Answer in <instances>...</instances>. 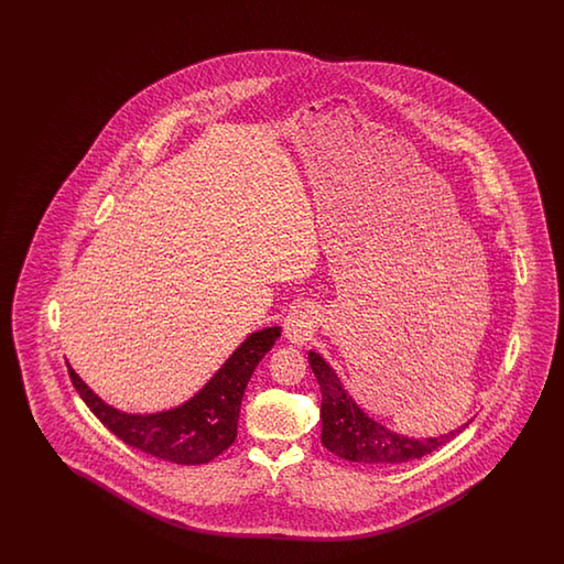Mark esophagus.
Returning <instances> with one entry per match:
<instances>
[{
    "label": "esophagus",
    "instance_id": "34e87169",
    "mask_svg": "<svg viewBox=\"0 0 564 564\" xmlns=\"http://www.w3.org/2000/svg\"><path fill=\"white\" fill-rule=\"evenodd\" d=\"M318 321H321V312L314 304H311V302L299 304L294 311L288 314L286 323H284V333H286L288 340L296 347L306 345L316 333Z\"/></svg>",
    "mask_w": 564,
    "mask_h": 564
}]
</instances>
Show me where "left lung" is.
Instances as JSON below:
<instances>
[{
	"label": "left lung",
	"mask_w": 564,
	"mask_h": 564,
	"mask_svg": "<svg viewBox=\"0 0 564 564\" xmlns=\"http://www.w3.org/2000/svg\"><path fill=\"white\" fill-rule=\"evenodd\" d=\"M308 362L323 393L321 442L328 452L348 462L371 466L405 464L452 442L471 423L469 420L444 435L408 437L369 417V413H365L357 401L348 395L335 369L318 352L311 350Z\"/></svg>",
	"instance_id": "left-lung-1"
}]
</instances>
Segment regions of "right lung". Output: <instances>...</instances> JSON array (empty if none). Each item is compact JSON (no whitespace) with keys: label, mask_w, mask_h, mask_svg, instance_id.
Instances as JSON below:
<instances>
[{"label":"right lung","mask_w":564,"mask_h":564,"mask_svg":"<svg viewBox=\"0 0 564 564\" xmlns=\"http://www.w3.org/2000/svg\"><path fill=\"white\" fill-rule=\"evenodd\" d=\"M278 336L280 326L246 336L192 399L156 413H127L108 405L76 375L70 362L66 365L78 395L100 423L124 444L165 462L199 466L212 462L236 442L241 397L258 362L274 347Z\"/></svg>","instance_id":"obj_1"}]
</instances>
